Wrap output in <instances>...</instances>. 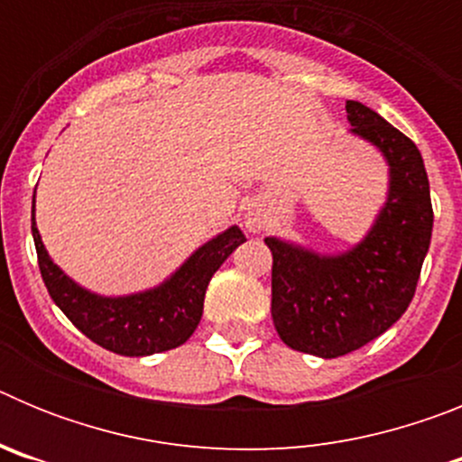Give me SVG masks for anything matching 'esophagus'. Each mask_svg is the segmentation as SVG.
Segmentation results:
<instances>
[{"label":"esophagus","mask_w":462,"mask_h":462,"mask_svg":"<svg viewBox=\"0 0 462 462\" xmlns=\"http://www.w3.org/2000/svg\"><path fill=\"white\" fill-rule=\"evenodd\" d=\"M247 228H250V231H261V228L266 226V217H263V215H261V212H252V215H247Z\"/></svg>","instance_id":"obj_1"}]
</instances>
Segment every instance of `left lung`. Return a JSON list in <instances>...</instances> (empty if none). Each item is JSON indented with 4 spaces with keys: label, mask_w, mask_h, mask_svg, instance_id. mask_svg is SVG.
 <instances>
[{
    "label": "left lung",
    "mask_w": 462,
    "mask_h": 462,
    "mask_svg": "<svg viewBox=\"0 0 462 462\" xmlns=\"http://www.w3.org/2000/svg\"><path fill=\"white\" fill-rule=\"evenodd\" d=\"M352 134L389 162V199L368 236L336 256L280 238L273 252V324L296 352L337 358L379 337L405 314L430 247L432 203L419 148L373 108L346 101Z\"/></svg>",
    "instance_id": "left-lung-1"
}]
</instances>
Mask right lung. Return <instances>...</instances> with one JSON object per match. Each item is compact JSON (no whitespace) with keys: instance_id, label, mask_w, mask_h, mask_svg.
<instances>
[{"instance_id":"right-lung-1","label":"right lung","mask_w":462,"mask_h":462,"mask_svg":"<svg viewBox=\"0 0 462 462\" xmlns=\"http://www.w3.org/2000/svg\"><path fill=\"white\" fill-rule=\"evenodd\" d=\"M32 236L39 271L55 305L89 340L122 356H150L169 352L191 337L203 314V298L210 277L228 254L245 243L238 226L226 228L194 252L164 284L143 293L106 298L79 287L48 256L34 222L32 199Z\"/></svg>"}]
</instances>
